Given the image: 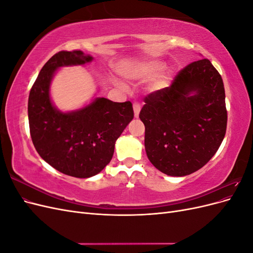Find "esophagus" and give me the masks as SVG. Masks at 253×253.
I'll return each mask as SVG.
<instances>
[{
    "mask_svg": "<svg viewBox=\"0 0 253 253\" xmlns=\"http://www.w3.org/2000/svg\"><path fill=\"white\" fill-rule=\"evenodd\" d=\"M133 109H134V115H135V117H136V118H138V117H139L140 110H141V106H140V104H139V103H137V102H135V103L133 104Z\"/></svg>",
    "mask_w": 253,
    "mask_h": 253,
    "instance_id": "1",
    "label": "esophagus"
}]
</instances>
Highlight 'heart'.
I'll return each mask as SVG.
<instances>
[{
  "instance_id": "1",
  "label": "heart",
  "mask_w": 253,
  "mask_h": 253,
  "mask_svg": "<svg viewBox=\"0 0 253 253\" xmlns=\"http://www.w3.org/2000/svg\"><path fill=\"white\" fill-rule=\"evenodd\" d=\"M164 63L159 62V61H151V62H147L140 65L137 72L134 74V77L140 79H152L156 77L157 75H159L160 72L164 70ZM168 81H169V74L163 73L154 82V85L157 88H162L167 85ZM118 85L125 89L126 88L125 84L122 83H118Z\"/></svg>"
}]
</instances>
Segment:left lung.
I'll return each instance as SVG.
<instances>
[{
    "label": "left lung",
    "instance_id": "obj_1",
    "mask_svg": "<svg viewBox=\"0 0 253 253\" xmlns=\"http://www.w3.org/2000/svg\"><path fill=\"white\" fill-rule=\"evenodd\" d=\"M144 102V147L156 169L186 176L214 156L226 134L227 110L223 79L208 59L182 68L169 87Z\"/></svg>",
    "mask_w": 253,
    "mask_h": 253
}]
</instances>
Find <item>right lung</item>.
Segmentation results:
<instances>
[{"instance_id":"obj_1","label":"right lung","mask_w":253,"mask_h":253,"mask_svg":"<svg viewBox=\"0 0 253 253\" xmlns=\"http://www.w3.org/2000/svg\"><path fill=\"white\" fill-rule=\"evenodd\" d=\"M91 60L81 50L57 52L42 67L28 98L30 136L37 152L59 172L78 178L91 177L104 169L113 157L115 142L134 118L129 101L98 97L67 113L52 104L49 86L58 68Z\"/></svg>"}]
</instances>
